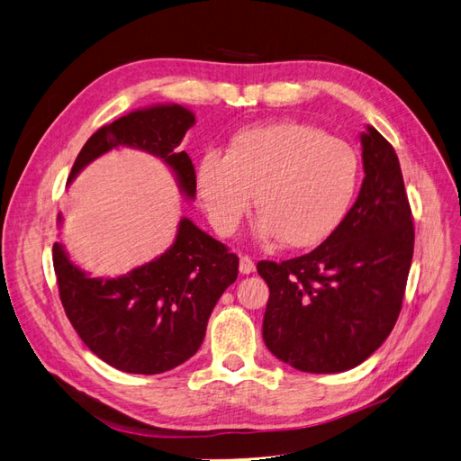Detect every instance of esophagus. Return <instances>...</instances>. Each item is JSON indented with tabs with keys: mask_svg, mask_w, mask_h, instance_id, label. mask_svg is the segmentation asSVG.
I'll use <instances>...</instances> for the list:
<instances>
[{
	"mask_svg": "<svg viewBox=\"0 0 461 461\" xmlns=\"http://www.w3.org/2000/svg\"><path fill=\"white\" fill-rule=\"evenodd\" d=\"M239 269H240V273H242V275H249V273H254V271H256V263L252 261V258L240 256V265H239Z\"/></svg>",
	"mask_w": 461,
	"mask_h": 461,
	"instance_id": "34e87169",
	"label": "esophagus"
}]
</instances>
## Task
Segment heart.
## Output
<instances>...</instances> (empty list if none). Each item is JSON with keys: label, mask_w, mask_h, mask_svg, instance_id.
<instances>
[{"label": "heart", "mask_w": 461, "mask_h": 461, "mask_svg": "<svg viewBox=\"0 0 461 461\" xmlns=\"http://www.w3.org/2000/svg\"><path fill=\"white\" fill-rule=\"evenodd\" d=\"M356 149L312 124L285 121L236 134L229 151L207 149L198 192L219 234H232L252 207L259 240L310 248L340 227L359 186Z\"/></svg>", "instance_id": "b5f03b06"}]
</instances>
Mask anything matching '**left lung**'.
Listing matches in <instances>:
<instances>
[{
  "label": "left lung",
  "mask_w": 461,
  "mask_h": 461,
  "mask_svg": "<svg viewBox=\"0 0 461 461\" xmlns=\"http://www.w3.org/2000/svg\"><path fill=\"white\" fill-rule=\"evenodd\" d=\"M364 183L356 203L313 252L259 261L269 286L263 340L305 373L354 369L394 329L413 258L411 209L394 148L361 132Z\"/></svg>",
  "instance_id": "left-lung-1"
}]
</instances>
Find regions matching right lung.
<instances>
[{"label": "right lung", "instance_id": "1", "mask_svg": "<svg viewBox=\"0 0 461 461\" xmlns=\"http://www.w3.org/2000/svg\"><path fill=\"white\" fill-rule=\"evenodd\" d=\"M196 117L176 104L134 109L94 132L68 175V185L94 159L115 148H134L161 159L186 200L196 198V173L180 142ZM61 225V213L58 215ZM65 313L90 350L124 373L158 375L185 364L203 342L217 300L239 276V258L198 229L178 222L165 252L121 276H92L53 244Z\"/></svg>", "mask_w": 461, "mask_h": 461}]
</instances>
